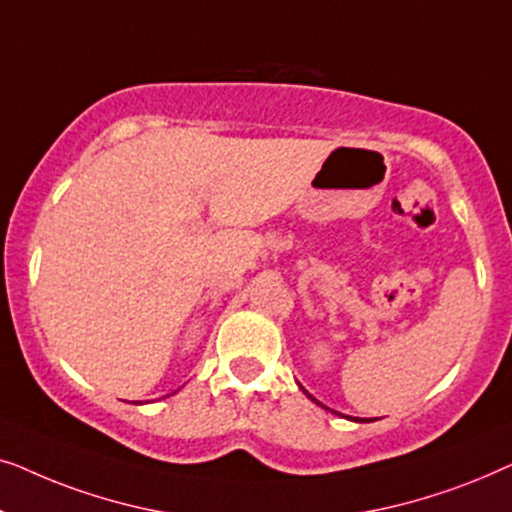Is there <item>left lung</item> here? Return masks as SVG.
Listing matches in <instances>:
<instances>
[{
	"label": "left lung",
	"mask_w": 512,
	"mask_h": 512,
	"mask_svg": "<svg viewBox=\"0 0 512 512\" xmlns=\"http://www.w3.org/2000/svg\"><path fill=\"white\" fill-rule=\"evenodd\" d=\"M303 391H305V389H303ZM305 394H307V391H305ZM307 398H312V401H314V403H317V405H321V403H319V401H317V398H314V396H310V394H307ZM321 408H326V405H321ZM354 422H366V419H354Z\"/></svg>",
	"instance_id": "8db88e82"
}]
</instances>
